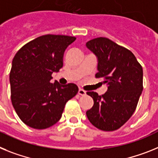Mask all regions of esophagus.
<instances>
[{"mask_svg":"<svg viewBox=\"0 0 158 158\" xmlns=\"http://www.w3.org/2000/svg\"><path fill=\"white\" fill-rule=\"evenodd\" d=\"M78 94H79V95L84 96V95H86V91H85V90H83V89H79V91H78Z\"/></svg>","mask_w":158,"mask_h":158,"instance_id":"1","label":"esophagus"}]
</instances>
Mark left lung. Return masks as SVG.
Returning a JSON list of instances; mask_svg holds the SVG:
<instances>
[{
    "label": "left lung",
    "instance_id": "left-lung-1",
    "mask_svg": "<svg viewBox=\"0 0 158 158\" xmlns=\"http://www.w3.org/2000/svg\"><path fill=\"white\" fill-rule=\"evenodd\" d=\"M87 47L98 57L96 78L103 79L107 91L87 94L94 100L87 111L90 123L103 131L123 127L136 110L143 90V70L132 52L106 37L90 40Z\"/></svg>",
    "mask_w": 158,
    "mask_h": 158
}]
</instances>
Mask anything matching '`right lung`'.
<instances>
[{"instance_id": "add662e5", "label": "right lung", "mask_w": 158, "mask_h": 158, "mask_svg": "<svg viewBox=\"0 0 158 158\" xmlns=\"http://www.w3.org/2000/svg\"><path fill=\"white\" fill-rule=\"evenodd\" d=\"M76 40L64 35H41L16 52L9 73L11 101L20 120L44 130L56 124L68 100L79 88L74 83L50 82L53 72L64 65L66 48Z\"/></svg>"}]
</instances>
